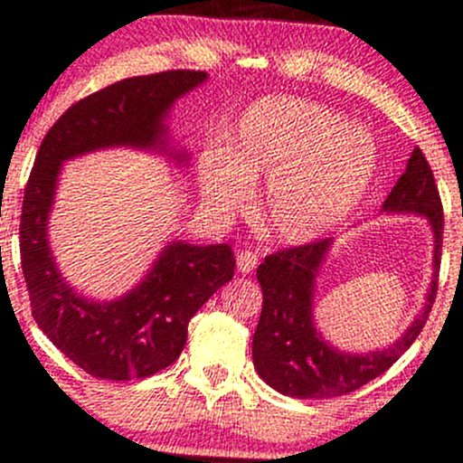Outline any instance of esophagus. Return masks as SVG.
Instances as JSON below:
<instances>
[{
  "mask_svg": "<svg viewBox=\"0 0 463 463\" xmlns=\"http://www.w3.org/2000/svg\"><path fill=\"white\" fill-rule=\"evenodd\" d=\"M236 265H238V271H241V273H251L258 265V256L253 251H247V250L238 251Z\"/></svg>",
  "mask_w": 463,
  "mask_h": 463,
  "instance_id": "esophagus-1",
  "label": "esophagus"
}]
</instances>
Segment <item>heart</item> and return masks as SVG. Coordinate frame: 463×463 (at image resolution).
Listing matches in <instances>:
<instances>
[{"label":"heart","mask_w":463,"mask_h":463,"mask_svg":"<svg viewBox=\"0 0 463 463\" xmlns=\"http://www.w3.org/2000/svg\"><path fill=\"white\" fill-rule=\"evenodd\" d=\"M377 170L371 134L337 112L289 97H269L233 128L227 150L198 161V187L213 210H236L250 185L267 178L260 216L273 238L305 245L340 227L369 192Z\"/></svg>","instance_id":"b5f03b06"}]
</instances>
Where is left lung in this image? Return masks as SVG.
Wrapping results in <instances>:
<instances>
[{"label": "left lung", "mask_w": 463, "mask_h": 463, "mask_svg": "<svg viewBox=\"0 0 463 463\" xmlns=\"http://www.w3.org/2000/svg\"><path fill=\"white\" fill-rule=\"evenodd\" d=\"M382 212L415 213L429 221L432 232V278L426 302L409 329L391 346L369 353H349L325 340L316 326V282L333 238L291 247L265 258L256 276L262 287V313L253 333V366L258 375L282 395L298 400H326L353 392L389 371L415 342L426 325L437 293L444 236V210L432 170L415 147L406 170L397 178Z\"/></svg>", "instance_id": "8db88e82"}]
</instances>
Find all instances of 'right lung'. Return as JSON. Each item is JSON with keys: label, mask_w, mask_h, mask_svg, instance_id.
Segmentation results:
<instances>
[{"label": "right lung", "mask_w": 463, "mask_h": 463, "mask_svg": "<svg viewBox=\"0 0 463 463\" xmlns=\"http://www.w3.org/2000/svg\"><path fill=\"white\" fill-rule=\"evenodd\" d=\"M207 81L201 71L123 79L68 108L43 137L24 192L19 253L33 317L68 360L101 380H138L170 366L194 313L233 278L230 245L172 241L134 289L94 300L63 280L48 242L63 163L108 147H134L185 167L190 154L170 146L174 103Z\"/></svg>", "instance_id": "add662e5"}]
</instances>
